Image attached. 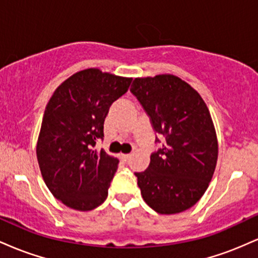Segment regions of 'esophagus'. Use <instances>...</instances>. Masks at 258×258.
<instances>
[{"label": "esophagus", "mask_w": 258, "mask_h": 258, "mask_svg": "<svg viewBox=\"0 0 258 258\" xmlns=\"http://www.w3.org/2000/svg\"><path fill=\"white\" fill-rule=\"evenodd\" d=\"M121 159H122L123 161H128V160L131 159V154H121Z\"/></svg>", "instance_id": "esophagus-1"}]
</instances>
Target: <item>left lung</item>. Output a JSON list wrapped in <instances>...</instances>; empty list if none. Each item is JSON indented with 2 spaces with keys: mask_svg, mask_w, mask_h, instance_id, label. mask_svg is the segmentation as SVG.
<instances>
[{
  "mask_svg": "<svg viewBox=\"0 0 258 258\" xmlns=\"http://www.w3.org/2000/svg\"><path fill=\"white\" fill-rule=\"evenodd\" d=\"M130 91L155 133L165 137L162 148L150 155L147 170L135 172L142 197L158 214L185 211L206 191L217 162V137L209 109L190 85L168 74L135 79Z\"/></svg>",
  "mask_w": 258,
  "mask_h": 258,
  "instance_id": "1",
  "label": "left lung"
}]
</instances>
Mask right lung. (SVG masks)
<instances>
[{"mask_svg": "<svg viewBox=\"0 0 258 258\" xmlns=\"http://www.w3.org/2000/svg\"><path fill=\"white\" fill-rule=\"evenodd\" d=\"M131 81L94 68L82 70L65 80L46 106L38 166L53 197L70 209L90 211L108 197L119 160L94 147L104 137L109 108Z\"/></svg>", "mask_w": 258, "mask_h": 258, "instance_id": "right-lung-1", "label": "right lung"}]
</instances>
